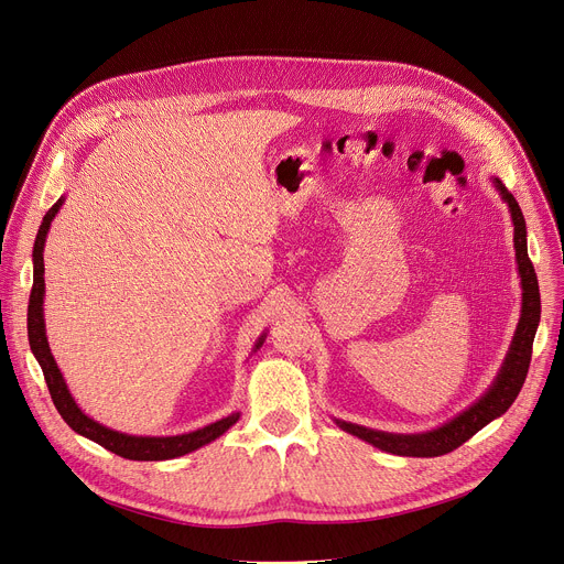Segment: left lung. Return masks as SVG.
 I'll return each mask as SVG.
<instances>
[{
    "label": "left lung",
    "mask_w": 564,
    "mask_h": 564,
    "mask_svg": "<svg viewBox=\"0 0 564 564\" xmlns=\"http://www.w3.org/2000/svg\"><path fill=\"white\" fill-rule=\"evenodd\" d=\"M497 191L501 197L508 202L512 224H514V251H517V265L521 274V288H523V304H521V319L517 326V333L512 337V345L508 351V358L499 371V377L495 386L487 390L485 397H480L469 410H465L463 415L452 420L448 424L422 433V435H394V433H383V431H371L358 424H347V422H337L340 429L347 433L379 446L381 452L394 454V456H412V458H435L452 454L454 448L465 444L471 435H476L485 424H490L499 415L512 405L517 399L523 381H527V373L531 367V356H533V340H535V330L540 324V285L535 276V268L529 258L527 249V221H523L521 208L517 199L508 187L497 178Z\"/></svg>",
    "instance_id": "left-lung-1"
}]
</instances>
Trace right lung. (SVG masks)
Masks as SVG:
<instances>
[{"instance_id": "add662e5", "label": "right lung", "mask_w": 564, "mask_h": 564, "mask_svg": "<svg viewBox=\"0 0 564 564\" xmlns=\"http://www.w3.org/2000/svg\"><path fill=\"white\" fill-rule=\"evenodd\" d=\"M63 199H58L47 215L43 217L41 229H37L35 236V245H33V285H31V294H29V313H26V328H29V345L31 351L35 356V360L41 362L45 381L52 394V401L56 405V410L61 412V417L67 422V426L72 431H77L79 435L101 444L108 452L118 454L122 458L129 460H170V458H178L195 452V448L213 442L215 437H219L229 426H234L238 422V412L236 415L224 417L210 426H204L195 433H185V435H174V437H135V435H124L118 431H110L101 424H97L95 420L86 417L84 412L79 410V405L74 403V399L67 392V386L61 377V371L54 362V356L50 354V345L45 337V319H43V296H45V265H43V247H45V238L50 231V224L54 219V215L58 213ZM260 347V340L256 345V349Z\"/></svg>"}]
</instances>
